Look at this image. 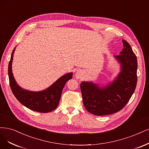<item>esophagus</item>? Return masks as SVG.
<instances>
[{"label":"esophagus","instance_id":"esophagus-1","mask_svg":"<svg viewBox=\"0 0 149 149\" xmlns=\"http://www.w3.org/2000/svg\"><path fill=\"white\" fill-rule=\"evenodd\" d=\"M84 74V72L81 70H78L75 73V77L77 79H80L81 78V77H82Z\"/></svg>","mask_w":149,"mask_h":149}]
</instances>
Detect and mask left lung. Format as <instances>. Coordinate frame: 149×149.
<instances>
[{
	"mask_svg": "<svg viewBox=\"0 0 149 149\" xmlns=\"http://www.w3.org/2000/svg\"><path fill=\"white\" fill-rule=\"evenodd\" d=\"M124 48L114 58L120 64V72L111 82L100 87L93 81L80 84L84 107L97 116L113 114L122 109L135 91L137 77V60L131 46L123 40Z\"/></svg>",
	"mask_w": 149,
	"mask_h": 149,
	"instance_id": "1",
	"label": "left lung"
}]
</instances>
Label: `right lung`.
<instances>
[{
	"instance_id": "right-lung-1",
	"label": "right lung",
	"mask_w": 149,
	"mask_h": 149,
	"mask_svg": "<svg viewBox=\"0 0 149 149\" xmlns=\"http://www.w3.org/2000/svg\"><path fill=\"white\" fill-rule=\"evenodd\" d=\"M15 48L12 51L8 69L9 82L13 95L23 105L33 111L40 113L53 111L58 106L65 84L72 79L73 73L69 72L62 75L48 88L39 92L23 89L17 83L12 73V65Z\"/></svg>"
}]
</instances>
